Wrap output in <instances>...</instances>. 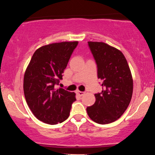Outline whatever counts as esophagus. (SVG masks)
I'll list each match as a JSON object with an SVG mask.
<instances>
[{
	"mask_svg": "<svg viewBox=\"0 0 155 155\" xmlns=\"http://www.w3.org/2000/svg\"><path fill=\"white\" fill-rule=\"evenodd\" d=\"M76 94L79 95V96H83V95H84V94H85V93L83 92V91H76Z\"/></svg>",
	"mask_w": 155,
	"mask_h": 155,
	"instance_id": "esophagus-1",
	"label": "esophagus"
}]
</instances>
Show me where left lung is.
Listing matches in <instances>:
<instances>
[{"label": "left lung", "instance_id": "obj_1", "mask_svg": "<svg viewBox=\"0 0 155 155\" xmlns=\"http://www.w3.org/2000/svg\"><path fill=\"white\" fill-rule=\"evenodd\" d=\"M98 67L103 90L95 94L96 102L86 108L88 116L98 124L117 120L130 103L133 80L122 51L102 42H88Z\"/></svg>", "mask_w": 155, "mask_h": 155}]
</instances>
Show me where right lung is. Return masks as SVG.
<instances>
[{
	"label": "right lung",
	"instance_id": "obj_1",
	"mask_svg": "<svg viewBox=\"0 0 155 155\" xmlns=\"http://www.w3.org/2000/svg\"><path fill=\"white\" fill-rule=\"evenodd\" d=\"M78 41L51 43L38 48L33 54L24 74L25 100L39 120L50 125L61 123L69 116L76 94L64 88H55L62 79Z\"/></svg>",
	"mask_w": 155,
	"mask_h": 155
}]
</instances>
